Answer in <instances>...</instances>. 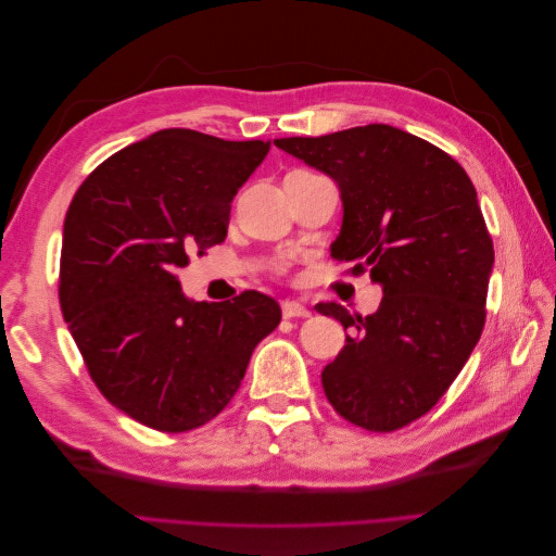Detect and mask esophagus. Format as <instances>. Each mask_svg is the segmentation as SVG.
<instances>
[{
	"mask_svg": "<svg viewBox=\"0 0 556 556\" xmlns=\"http://www.w3.org/2000/svg\"><path fill=\"white\" fill-rule=\"evenodd\" d=\"M308 308L301 304V301H282V317L292 319V317H308Z\"/></svg>",
	"mask_w": 556,
	"mask_h": 556,
	"instance_id": "34e87169",
	"label": "esophagus"
}]
</instances>
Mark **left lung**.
I'll list each match as a JSON object with an SVG mask.
<instances>
[{
  "label": "left lung",
  "instance_id": "1",
  "mask_svg": "<svg viewBox=\"0 0 556 556\" xmlns=\"http://www.w3.org/2000/svg\"><path fill=\"white\" fill-rule=\"evenodd\" d=\"M329 176L343 223L331 257L368 268L376 313L339 319L345 345L323 368L333 410L368 431H394L429 413L459 376L484 327L494 245L473 182L441 148L392 125L274 141Z\"/></svg>",
  "mask_w": 556,
  "mask_h": 556
}]
</instances>
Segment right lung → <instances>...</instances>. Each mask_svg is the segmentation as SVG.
I'll use <instances>...</instances> for the list:
<instances>
[{"mask_svg": "<svg viewBox=\"0 0 556 556\" xmlns=\"http://www.w3.org/2000/svg\"><path fill=\"white\" fill-rule=\"evenodd\" d=\"M266 153L264 141L160 129L99 164L66 211L64 323L99 392L150 429L211 422L280 323L262 292L206 304L176 278L190 252L225 241L231 199Z\"/></svg>", "mask_w": 556, "mask_h": 556, "instance_id": "1", "label": "right lung"}]
</instances>
